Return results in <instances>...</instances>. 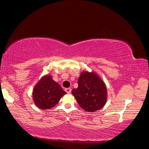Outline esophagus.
<instances>
[{"mask_svg": "<svg viewBox=\"0 0 149 149\" xmlns=\"http://www.w3.org/2000/svg\"><path fill=\"white\" fill-rule=\"evenodd\" d=\"M71 88H66V89H65V92H66L67 93H71Z\"/></svg>", "mask_w": 149, "mask_h": 149, "instance_id": "1", "label": "esophagus"}]
</instances>
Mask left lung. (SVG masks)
Returning <instances> with one entry per match:
<instances>
[{
  "mask_svg": "<svg viewBox=\"0 0 149 149\" xmlns=\"http://www.w3.org/2000/svg\"><path fill=\"white\" fill-rule=\"evenodd\" d=\"M78 84L79 86L72 90V93L80 107L87 112H95L105 106L107 90L105 82L97 73L82 71Z\"/></svg>",
  "mask_w": 149,
  "mask_h": 149,
  "instance_id": "left-lung-1",
  "label": "left lung"
}]
</instances>
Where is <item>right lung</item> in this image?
Masks as SVG:
<instances>
[{
    "label": "right lung",
    "instance_id": "add662e5",
    "mask_svg": "<svg viewBox=\"0 0 149 149\" xmlns=\"http://www.w3.org/2000/svg\"><path fill=\"white\" fill-rule=\"evenodd\" d=\"M66 92L51 75H44L36 83L33 90V99L40 109H49L56 106Z\"/></svg>",
    "mask_w": 149,
    "mask_h": 149
}]
</instances>
